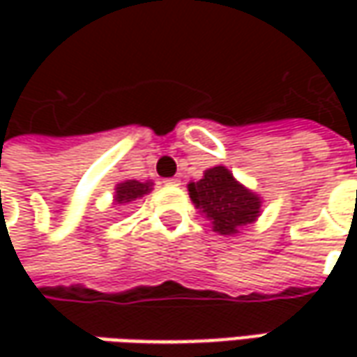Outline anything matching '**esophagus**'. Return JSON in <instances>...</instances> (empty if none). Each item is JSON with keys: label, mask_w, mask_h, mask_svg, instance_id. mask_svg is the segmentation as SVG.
I'll use <instances>...</instances> for the list:
<instances>
[{"label": "esophagus", "mask_w": 357, "mask_h": 357, "mask_svg": "<svg viewBox=\"0 0 357 357\" xmlns=\"http://www.w3.org/2000/svg\"><path fill=\"white\" fill-rule=\"evenodd\" d=\"M162 183L169 186H176V185H181V178H178V176H172V178H165Z\"/></svg>", "instance_id": "34e87169"}]
</instances>
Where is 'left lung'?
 Segmentation results:
<instances>
[{"label": "left lung", "instance_id": "1", "mask_svg": "<svg viewBox=\"0 0 357 357\" xmlns=\"http://www.w3.org/2000/svg\"><path fill=\"white\" fill-rule=\"evenodd\" d=\"M188 192L220 234H236L238 228L254 222L260 214V199L238 185L225 167L208 169L204 178L188 185Z\"/></svg>", "mask_w": 357, "mask_h": 357}]
</instances>
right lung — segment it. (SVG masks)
I'll return each mask as SVG.
<instances>
[{
  "instance_id": "1",
  "label": "right lung",
  "mask_w": 357,
  "mask_h": 357,
  "mask_svg": "<svg viewBox=\"0 0 357 357\" xmlns=\"http://www.w3.org/2000/svg\"><path fill=\"white\" fill-rule=\"evenodd\" d=\"M151 190V183H139V181H125L117 186V195H115V200L119 204L123 202H130L135 199H141L146 192Z\"/></svg>"
}]
</instances>
